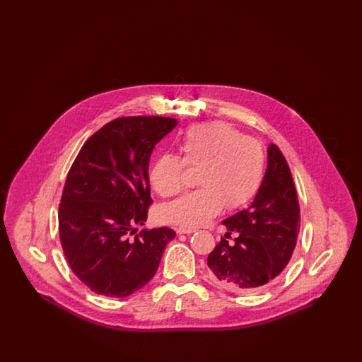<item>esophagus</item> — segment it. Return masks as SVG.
<instances>
[{"label": "esophagus", "mask_w": 362, "mask_h": 362, "mask_svg": "<svg viewBox=\"0 0 362 362\" xmlns=\"http://www.w3.org/2000/svg\"><path fill=\"white\" fill-rule=\"evenodd\" d=\"M176 232H177L179 235H189V233L197 232V229H195V228H189V226H177V228H176Z\"/></svg>", "instance_id": "esophagus-1"}]
</instances>
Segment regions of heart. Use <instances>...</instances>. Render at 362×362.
<instances>
[{"mask_svg":"<svg viewBox=\"0 0 362 362\" xmlns=\"http://www.w3.org/2000/svg\"><path fill=\"white\" fill-rule=\"evenodd\" d=\"M182 156L160 153L149 168L156 192L171 198L185 187L186 165L199 170L201 189L160 209V218L182 226L205 225L224 209L247 205L258 192L266 173V151L255 138L244 137L225 122L191 126L179 145Z\"/></svg>","mask_w":362,"mask_h":362,"instance_id":"1","label":"heart"}]
</instances>
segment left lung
I'll list each match as a JSON object with an SVG mask.
<instances>
[{
  "instance_id": "left-lung-1",
  "label": "left lung",
  "mask_w": 362,
  "mask_h": 362,
  "mask_svg": "<svg viewBox=\"0 0 362 362\" xmlns=\"http://www.w3.org/2000/svg\"><path fill=\"white\" fill-rule=\"evenodd\" d=\"M230 238L207 257V276L238 293L257 292L289 263L300 232V206L291 168L279 148L267 149V170L251 206L223 221Z\"/></svg>"
}]
</instances>
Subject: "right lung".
<instances>
[{
	"label": "right lung",
	"instance_id": "right-lung-1",
	"mask_svg": "<svg viewBox=\"0 0 362 362\" xmlns=\"http://www.w3.org/2000/svg\"><path fill=\"white\" fill-rule=\"evenodd\" d=\"M165 117H122L88 138L62 192L59 240L71 272L92 292L126 297L155 276L171 228L142 229L152 205L149 158L175 129Z\"/></svg>",
	"mask_w": 362,
	"mask_h": 362
}]
</instances>
